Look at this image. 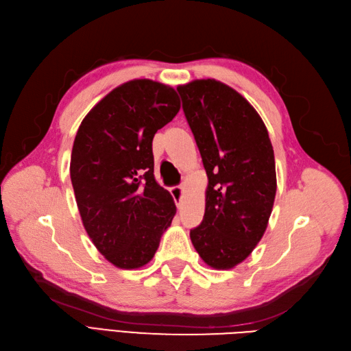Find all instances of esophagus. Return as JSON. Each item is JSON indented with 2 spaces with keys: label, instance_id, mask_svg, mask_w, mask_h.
<instances>
[{
  "label": "esophagus",
  "instance_id": "obj_1",
  "mask_svg": "<svg viewBox=\"0 0 351 351\" xmlns=\"http://www.w3.org/2000/svg\"><path fill=\"white\" fill-rule=\"evenodd\" d=\"M169 192H171L177 206L180 208V205H182V202H183V187L182 186H174V187L169 189Z\"/></svg>",
  "mask_w": 351,
  "mask_h": 351
}]
</instances>
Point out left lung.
Instances as JSON below:
<instances>
[{"label": "left lung", "instance_id": "obj_1", "mask_svg": "<svg viewBox=\"0 0 351 351\" xmlns=\"http://www.w3.org/2000/svg\"><path fill=\"white\" fill-rule=\"evenodd\" d=\"M177 90L208 176L205 215L190 239L210 268H234L256 247L272 212L269 134L247 99L224 83L200 79Z\"/></svg>", "mask_w": 351, "mask_h": 351}]
</instances>
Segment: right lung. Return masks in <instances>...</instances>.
<instances>
[{"label": "right lung", "mask_w": 351, "mask_h": 351, "mask_svg": "<svg viewBox=\"0 0 351 351\" xmlns=\"http://www.w3.org/2000/svg\"><path fill=\"white\" fill-rule=\"evenodd\" d=\"M180 111L177 92L134 79L112 89L84 117L73 143L70 177L83 227L108 262H149L176 205L154 176L155 133Z\"/></svg>", "instance_id": "obj_1"}]
</instances>
